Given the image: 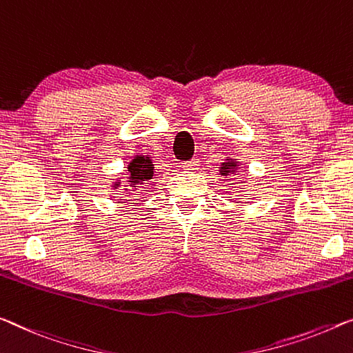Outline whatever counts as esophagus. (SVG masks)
<instances>
[{"label": "esophagus", "instance_id": "esophagus-1", "mask_svg": "<svg viewBox=\"0 0 353 353\" xmlns=\"http://www.w3.org/2000/svg\"><path fill=\"white\" fill-rule=\"evenodd\" d=\"M199 159L197 158H194V159H191V161H186V162H183L181 164V167L184 170H197V167L200 165L199 164Z\"/></svg>", "mask_w": 353, "mask_h": 353}]
</instances>
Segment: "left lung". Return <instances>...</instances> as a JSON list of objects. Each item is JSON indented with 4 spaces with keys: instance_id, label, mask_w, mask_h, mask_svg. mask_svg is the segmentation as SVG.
I'll list each match as a JSON object with an SVG mask.
<instances>
[{
    "instance_id": "8db88e82",
    "label": "left lung",
    "mask_w": 353,
    "mask_h": 353,
    "mask_svg": "<svg viewBox=\"0 0 353 353\" xmlns=\"http://www.w3.org/2000/svg\"><path fill=\"white\" fill-rule=\"evenodd\" d=\"M235 164H233V162H225V164H222L221 165V173L224 176H227L229 175V172H233V169H235Z\"/></svg>"
}]
</instances>
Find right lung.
<instances>
[{
  "label": "right lung",
  "mask_w": 353,
  "mask_h": 353,
  "mask_svg": "<svg viewBox=\"0 0 353 353\" xmlns=\"http://www.w3.org/2000/svg\"><path fill=\"white\" fill-rule=\"evenodd\" d=\"M129 172V183L131 184H143L145 181L151 180L153 176V164H151L150 158H143V156H137L132 159L131 164L128 165ZM120 186V184H115Z\"/></svg>",
  "instance_id": "obj_1"
}]
</instances>
